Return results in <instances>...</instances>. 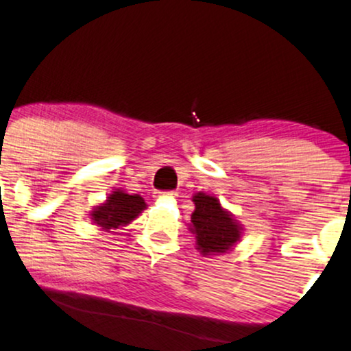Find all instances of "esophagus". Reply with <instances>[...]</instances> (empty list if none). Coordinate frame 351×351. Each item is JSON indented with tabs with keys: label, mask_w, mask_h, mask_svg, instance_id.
<instances>
[{
	"label": "esophagus",
	"mask_w": 351,
	"mask_h": 351,
	"mask_svg": "<svg viewBox=\"0 0 351 351\" xmlns=\"http://www.w3.org/2000/svg\"><path fill=\"white\" fill-rule=\"evenodd\" d=\"M162 195H176V193H156V198H159V197H162Z\"/></svg>",
	"instance_id": "1"
}]
</instances>
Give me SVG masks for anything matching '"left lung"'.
<instances>
[{"mask_svg":"<svg viewBox=\"0 0 351 351\" xmlns=\"http://www.w3.org/2000/svg\"><path fill=\"white\" fill-rule=\"evenodd\" d=\"M192 202L189 231L195 236V249L203 257L231 252L244 234L242 224L211 193H193Z\"/></svg>","mask_w":351,"mask_h":351,"instance_id":"8db88e82","label":"left lung"}]
</instances>
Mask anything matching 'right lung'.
Masks as SVG:
<instances>
[{
    "label": "right lung",
    "mask_w": 351,
    "mask_h": 351,
    "mask_svg": "<svg viewBox=\"0 0 351 351\" xmlns=\"http://www.w3.org/2000/svg\"><path fill=\"white\" fill-rule=\"evenodd\" d=\"M146 206H148L146 202L138 193L130 195L122 189H114L107 195V200L99 203L89 211V219L102 231L110 232V229L128 226L130 223L135 221L143 210H146Z\"/></svg>",
    "instance_id": "add662e5"
}]
</instances>
